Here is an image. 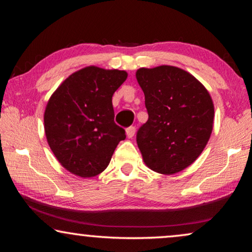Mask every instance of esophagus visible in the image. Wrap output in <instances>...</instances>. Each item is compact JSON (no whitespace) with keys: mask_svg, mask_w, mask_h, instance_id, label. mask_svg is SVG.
<instances>
[{"mask_svg":"<svg viewBox=\"0 0 252 252\" xmlns=\"http://www.w3.org/2000/svg\"><path fill=\"white\" fill-rule=\"evenodd\" d=\"M134 133H135V126H131L129 127H126V136H127V138H133Z\"/></svg>","mask_w":252,"mask_h":252,"instance_id":"34e87169","label":"esophagus"}]
</instances>
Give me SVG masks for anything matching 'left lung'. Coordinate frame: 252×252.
Returning <instances> with one entry per match:
<instances>
[{"label":"left lung","mask_w":252,"mask_h":252,"mask_svg":"<svg viewBox=\"0 0 252 252\" xmlns=\"http://www.w3.org/2000/svg\"><path fill=\"white\" fill-rule=\"evenodd\" d=\"M136 80L149 116L136 132L143 160L156 172H180L201 155L210 138L211 96L194 76L176 66L142 67Z\"/></svg>","instance_id":"1"}]
</instances>
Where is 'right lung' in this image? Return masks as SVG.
Returning a JSON list of instances; mask_svg holds the SVG:
<instances>
[{"instance_id": "right-lung-1", "label": "right lung", "mask_w": 252, "mask_h": 252, "mask_svg": "<svg viewBox=\"0 0 252 252\" xmlns=\"http://www.w3.org/2000/svg\"><path fill=\"white\" fill-rule=\"evenodd\" d=\"M126 72L88 66L70 75L44 113L48 143L60 163L79 177L97 176L108 167L126 131L114 122L113 93Z\"/></svg>"}]
</instances>
